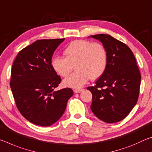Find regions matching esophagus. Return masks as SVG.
<instances>
[{
    "label": "esophagus",
    "mask_w": 152,
    "mask_h": 152,
    "mask_svg": "<svg viewBox=\"0 0 152 152\" xmlns=\"http://www.w3.org/2000/svg\"><path fill=\"white\" fill-rule=\"evenodd\" d=\"M83 90V89H75L74 90H73V91H74L75 93H80Z\"/></svg>",
    "instance_id": "34e87169"
}]
</instances>
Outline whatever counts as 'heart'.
<instances>
[{"label":"heart","instance_id":"1","mask_svg":"<svg viewBox=\"0 0 152 152\" xmlns=\"http://www.w3.org/2000/svg\"><path fill=\"white\" fill-rule=\"evenodd\" d=\"M64 54L65 58H53L51 66L61 77H66L75 66V72L64 79L66 87L81 88L89 78L96 80L100 77L106 69L108 54L102 44L77 39L69 44Z\"/></svg>","mask_w":152,"mask_h":152}]
</instances>
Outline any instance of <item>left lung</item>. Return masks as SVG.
<instances>
[{
	"label": "left lung",
	"mask_w": 152,
	"mask_h": 152,
	"mask_svg": "<svg viewBox=\"0 0 152 152\" xmlns=\"http://www.w3.org/2000/svg\"><path fill=\"white\" fill-rule=\"evenodd\" d=\"M90 37L102 42L108 54L104 74L95 86L88 88L92 94L91 110L101 121L116 123L125 118L137 104L140 72L133 52L125 44L108 34Z\"/></svg>",
	"instance_id": "1"
}]
</instances>
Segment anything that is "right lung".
<instances>
[{
	"instance_id": "right-lung-1",
	"label": "right lung",
	"mask_w": 152,
	"mask_h": 152,
	"mask_svg": "<svg viewBox=\"0 0 152 152\" xmlns=\"http://www.w3.org/2000/svg\"><path fill=\"white\" fill-rule=\"evenodd\" d=\"M64 40H37L21 50L12 65L10 86L17 107L35 125L48 126L56 123L73 95L71 88L54 90L61 79L53 70L51 60Z\"/></svg>"
}]
</instances>
